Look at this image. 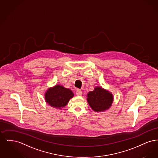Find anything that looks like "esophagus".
Listing matches in <instances>:
<instances>
[{
  "label": "esophagus",
  "instance_id": "1",
  "mask_svg": "<svg viewBox=\"0 0 158 158\" xmlns=\"http://www.w3.org/2000/svg\"><path fill=\"white\" fill-rule=\"evenodd\" d=\"M76 94L77 96H82V91L80 89H77L76 92Z\"/></svg>",
  "mask_w": 158,
  "mask_h": 158
}]
</instances>
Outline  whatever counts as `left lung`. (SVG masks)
<instances>
[{
  "mask_svg": "<svg viewBox=\"0 0 158 158\" xmlns=\"http://www.w3.org/2000/svg\"><path fill=\"white\" fill-rule=\"evenodd\" d=\"M87 97L90 107L97 112L106 110L113 103V95L100 87H96L94 90L89 92Z\"/></svg>",
  "mask_w": 158,
  "mask_h": 158,
  "instance_id": "8db88e82",
  "label": "left lung"
}]
</instances>
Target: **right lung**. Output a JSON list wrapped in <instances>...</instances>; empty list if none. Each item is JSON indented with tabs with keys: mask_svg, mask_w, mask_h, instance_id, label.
Wrapping results in <instances>:
<instances>
[{
	"mask_svg": "<svg viewBox=\"0 0 158 158\" xmlns=\"http://www.w3.org/2000/svg\"><path fill=\"white\" fill-rule=\"evenodd\" d=\"M72 97H73L72 91L60 85H56L48 89L45 95V101L49 105L59 108L67 105Z\"/></svg>",
	"mask_w": 158,
	"mask_h": 158,
	"instance_id": "add662e5",
	"label": "right lung"
}]
</instances>
